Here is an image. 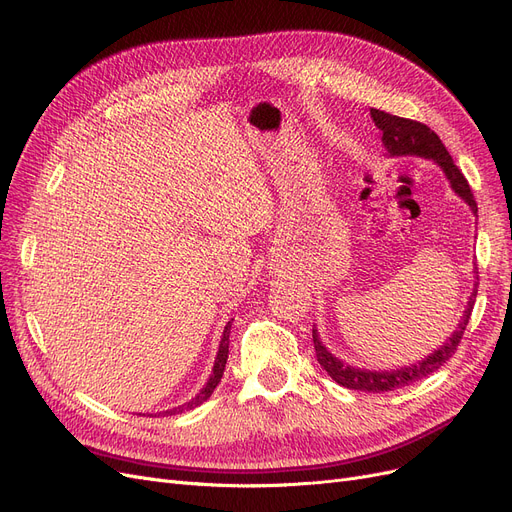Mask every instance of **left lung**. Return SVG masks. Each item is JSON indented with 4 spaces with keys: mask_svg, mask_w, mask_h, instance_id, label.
I'll use <instances>...</instances> for the list:
<instances>
[{
    "mask_svg": "<svg viewBox=\"0 0 512 512\" xmlns=\"http://www.w3.org/2000/svg\"><path fill=\"white\" fill-rule=\"evenodd\" d=\"M370 117H372L374 125L379 127L383 133L381 140H383V146H385L389 157H422V159L433 161L443 171V175L448 177L452 190L462 198L466 205L471 207L473 213H477V203L473 198L469 182L464 180V175L454 165L450 152L446 150V146L441 144L439 136L431 127H427L425 123L412 121V119L389 115V113H385V110H376V108H370ZM475 274H479L477 268H475ZM477 286H479V278L475 276L473 293L469 297V303H466V309L458 322V328L452 332V337L441 347H437L433 353H429L427 358H422L418 364H410V366L397 368V370H368V368L349 366L343 360L335 358V355H332L324 347V343L320 341L318 330L314 326V347H316L318 362L330 374L332 381L347 387V389H355V391H368V393L393 391L399 387H406L414 381L425 379V376L439 370L454 355V351L464 335V328H466V324H469L471 311H473V305L477 299Z\"/></svg>",
    "mask_w": 512,
    "mask_h": 512,
    "instance_id": "left-lung-1",
    "label": "left lung"
}]
</instances>
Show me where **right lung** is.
Returning <instances> with one entry per match:
<instances>
[{
    "mask_svg": "<svg viewBox=\"0 0 512 512\" xmlns=\"http://www.w3.org/2000/svg\"><path fill=\"white\" fill-rule=\"evenodd\" d=\"M230 328H232V320L226 324L224 328V335H221V341H219V351H217V358H215V364H213V370H211V376L207 385L198 391L190 402H186L184 406H177V408H171L167 412H159V414H180L182 410H192L196 406H201L203 402H207V399L211 397V393L215 391V387L219 385L221 376H224V370H226V362H228V347H230Z\"/></svg>",
    "mask_w": 512,
    "mask_h": 512,
    "instance_id": "right-lung-1",
    "label": "right lung"
}]
</instances>
